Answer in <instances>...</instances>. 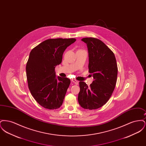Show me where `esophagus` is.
Here are the masks:
<instances>
[{"mask_svg": "<svg viewBox=\"0 0 146 146\" xmlns=\"http://www.w3.org/2000/svg\"><path fill=\"white\" fill-rule=\"evenodd\" d=\"M72 82H73V83L76 84V85H78V83H78V82L76 80V79H72Z\"/></svg>", "mask_w": 146, "mask_h": 146, "instance_id": "obj_1", "label": "esophagus"}]
</instances>
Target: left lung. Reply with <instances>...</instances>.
Returning a JSON list of instances; mask_svg holds the SVG:
<instances>
[{"label": "left lung", "instance_id": "obj_1", "mask_svg": "<svg viewBox=\"0 0 146 146\" xmlns=\"http://www.w3.org/2000/svg\"><path fill=\"white\" fill-rule=\"evenodd\" d=\"M87 44L89 52V72L94 80L88 87L79 82L80 90L78 100L86 110H96L109 100L114 90L118 74V67L113 52L104 42L95 38L82 39Z\"/></svg>", "mask_w": 146, "mask_h": 146}]
</instances>
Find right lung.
Masks as SVG:
<instances>
[{"mask_svg":"<svg viewBox=\"0 0 146 146\" xmlns=\"http://www.w3.org/2000/svg\"><path fill=\"white\" fill-rule=\"evenodd\" d=\"M75 38L49 39L30 52L26 64L28 88L35 101L45 108L55 110L62 104L70 80L56 77L55 68L62 60L63 52Z\"/></svg>","mask_w":146,"mask_h":146,"instance_id":"obj_1","label":"right lung"}]
</instances>
